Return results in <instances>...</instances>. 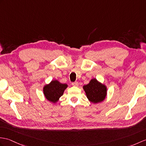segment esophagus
<instances>
[{"label": "esophagus", "mask_w": 146, "mask_h": 146, "mask_svg": "<svg viewBox=\"0 0 146 146\" xmlns=\"http://www.w3.org/2000/svg\"><path fill=\"white\" fill-rule=\"evenodd\" d=\"M72 86H78V83L77 81H76V82H73L72 83Z\"/></svg>", "instance_id": "obj_1"}]
</instances>
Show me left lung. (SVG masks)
Returning <instances> with one entry per match:
<instances>
[{
  "mask_svg": "<svg viewBox=\"0 0 146 146\" xmlns=\"http://www.w3.org/2000/svg\"><path fill=\"white\" fill-rule=\"evenodd\" d=\"M87 98L93 103L103 101L106 95V88L101 84L96 79H93L90 82L83 86Z\"/></svg>",
  "mask_w": 146,
  "mask_h": 146,
  "instance_id": "8db88e82",
  "label": "left lung"
}]
</instances>
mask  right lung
I'll return each mask as SVG.
<instances>
[{"instance_id": "1", "label": "right lung", "mask_w": 146, "mask_h": 146, "mask_svg": "<svg viewBox=\"0 0 146 146\" xmlns=\"http://www.w3.org/2000/svg\"><path fill=\"white\" fill-rule=\"evenodd\" d=\"M67 86L66 84H62L57 80H53L48 85L45 86L43 93L47 100L51 102L55 103L63 95Z\"/></svg>"}]
</instances>
